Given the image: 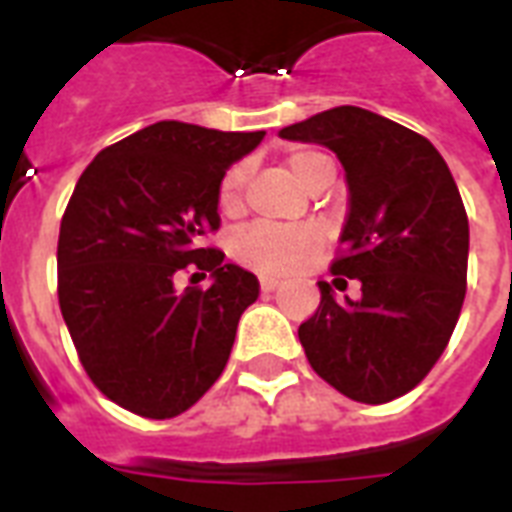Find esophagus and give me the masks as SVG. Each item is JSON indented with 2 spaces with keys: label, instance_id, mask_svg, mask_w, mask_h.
<instances>
[{
  "label": "esophagus",
  "instance_id": "34e87169",
  "mask_svg": "<svg viewBox=\"0 0 512 512\" xmlns=\"http://www.w3.org/2000/svg\"><path fill=\"white\" fill-rule=\"evenodd\" d=\"M276 287H279V279H276V276H260V289H263V292H273Z\"/></svg>",
  "mask_w": 512,
  "mask_h": 512
}]
</instances>
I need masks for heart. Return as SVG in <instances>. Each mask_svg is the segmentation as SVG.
I'll return each instance as SVG.
<instances>
[{
  "instance_id": "1",
  "label": "heart",
  "mask_w": 512,
  "mask_h": 512,
  "mask_svg": "<svg viewBox=\"0 0 512 512\" xmlns=\"http://www.w3.org/2000/svg\"><path fill=\"white\" fill-rule=\"evenodd\" d=\"M289 172L308 191H316L324 183H332L335 177V164L327 154L316 148H297L287 156ZM249 164H233L220 180L217 201L223 212H236L241 207V193L247 185ZM319 247V231L311 225H273L255 223L247 231H241L231 244L233 257L239 263L257 268V271H289L295 268L303 257H308Z\"/></svg>"
}]
</instances>
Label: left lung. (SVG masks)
Instances as JSON below:
<instances>
[{
	"instance_id": "obj_1",
	"label": "left lung",
	"mask_w": 512,
	"mask_h": 512,
	"mask_svg": "<svg viewBox=\"0 0 512 512\" xmlns=\"http://www.w3.org/2000/svg\"><path fill=\"white\" fill-rule=\"evenodd\" d=\"M281 138L332 148L345 167L348 217L329 265L335 300L321 303L297 335L308 364L342 396L388 404L417 388L449 345L468 289V212L428 138L366 108L337 106Z\"/></svg>"
}]
</instances>
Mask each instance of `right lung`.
Returning a JSON list of instances; mask_svg holds the SVG:
<instances>
[{
	"mask_svg": "<svg viewBox=\"0 0 512 512\" xmlns=\"http://www.w3.org/2000/svg\"><path fill=\"white\" fill-rule=\"evenodd\" d=\"M263 135L156 122L103 148L68 199L60 313L92 385L127 412L177 417L228 364L260 284L204 239L220 228L225 170ZM188 270L212 272L213 287L177 293Z\"/></svg>",
	"mask_w": 512,
	"mask_h": 512,
	"instance_id": "obj_1",
	"label": "right lung"
}]
</instances>
